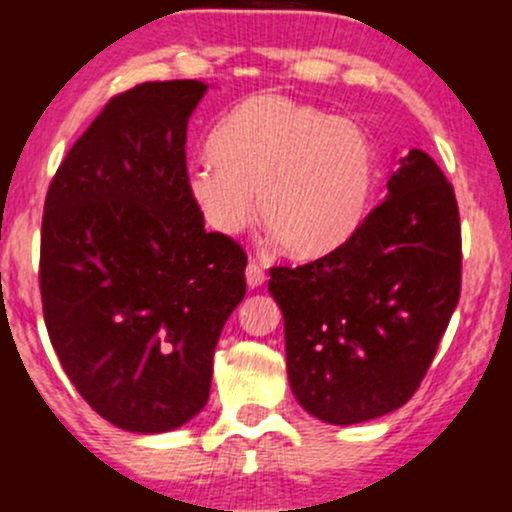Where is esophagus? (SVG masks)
<instances>
[{"mask_svg": "<svg viewBox=\"0 0 512 512\" xmlns=\"http://www.w3.org/2000/svg\"><path fill=\"white\" fill-rule=\"evenodd\" d=\"M245 279H248L250 289H257V286L264 284V279H267V276H264V269L260 267V264H257L255 260H250L248 269H245Z\"/></svg>", "mask_w": 512, "mask_h": 512, "instance_id": "esophagus-1", "label": "esophagus"}]
</instances>
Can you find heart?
<instances>
[{
  "label": "heart",
  "mask_w": 512,
  "mask_h": 512,
  "mask_svg": "<svg viewBox=\"0 0 512 512\" xmlns=\"http://www.w3.org/2000/svg\"><path fill=\"white\" fill-rule=\"evenodd\" d=\"M211 161L187 168L204 223L236 236L255 216L296 260H317L356 236L373 202L378 154L358 122L286 96L236 105L209 137Z\"/></svg>",
  "instance_id": "obj_1"
}]
</instances>
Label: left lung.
<instances>
[{
	"mask_svg": "<svg viewBox=\"0 0 512 512\" xmlns=\"http://www.w3.org/2000/svg\"><path fill=\"white\" fill-rule=\"evenodd\" d=\"M269 274L301 407L334 426L395 411L419 390L460 301L455 190L426 151L411 149L354 238Z\"/></svg>",
	"mask_w": 512,
	"mask_h": 512,
	"instance_id": "8db88e82",
	"label": "left lung"
}]
</instances>
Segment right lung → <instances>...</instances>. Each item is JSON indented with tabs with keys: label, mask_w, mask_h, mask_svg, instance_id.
Returning a JSON list of instances; mask_svg holds the SVG:
<instances>
[{
	"label": "right lung",
	"mask_w": 512,
	"mask_h": 512,
	"mask_svg": "<svg viewBox=\"0 0 512 512\" xmlns=\"http://www.w3.org/2000/svg\"><path fill=\"white\" fill-rule=\"evenodd\" d=\"M192 79L113 96L45 197L40 296L52 349L93 411L166 433L209 399L214 349L245 296L248 255L204 231L185 190Z\"/></svg>",
	"instance_id": "right-lung-1"
}]
</instances>
